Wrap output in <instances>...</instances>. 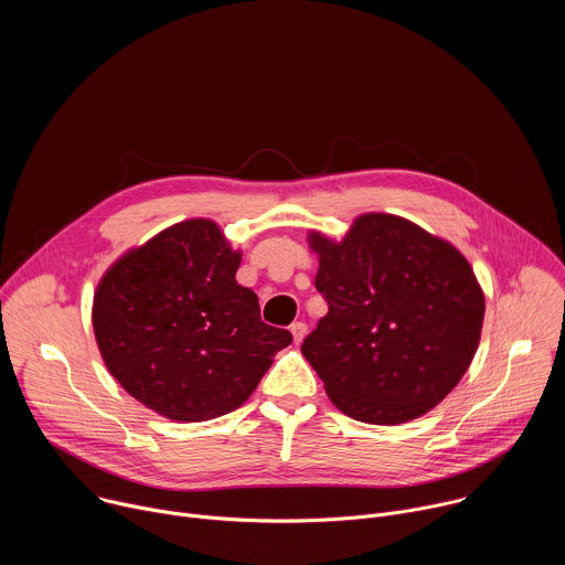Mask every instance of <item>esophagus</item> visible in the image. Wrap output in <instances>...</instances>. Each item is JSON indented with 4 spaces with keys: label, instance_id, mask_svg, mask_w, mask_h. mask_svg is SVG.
I'll list each match as a JSON object with an SVG mask.
<instances>
[{
    "label": "esophagus",
    "instance_id": "34e87169",
    "mask_svg": "<svg viewBox=\"0 0 565 565\" xmlns=\"http://www.w3.org/2000/svg\"><path fill=\"white\" fill-rule=\"evenodd\" d=\"M290 333H292V340H295V344H299V342L306 338V333H308V327L303 324V321H295V324H290Z\"/></svg>",
    "mask_w": 565,
    "mask_h": 565
}]
</instances>
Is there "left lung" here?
Listing matches in <instances>:
<instances>
[{
  "instance_id": "left-lung-1",
  "label": "left lung",
  "mask_w": 565,
  "mask_h": 565,
  "mask_svg": "<svg viewBox=\"0 0 565 565\" xmlns=\"http://www.w3.org/2000/svg\"><path fill=\"white\" fill-rule=\"evenodd\" d=\"M329 312L301 353L333 405L369 425L409 423L460 382L486 297L447 241L393 214H362L335 241L310 232Z\"/></svg>"
}]
</instances>
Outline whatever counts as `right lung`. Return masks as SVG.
<instances>
[{
    "label": "right lung",
    "instance_id": "obj_1",
    "mask_svg": "<svg viewBox=\"0 0 565 565\" xmlns=\"http://www.w3.org/2000/svg\"><path fill=\"white\" fill-rule=\"evenodd\" d=\"M234 253L207 218L177 223L120 257L98 284L94 333L109 373L145 407L201 423L244 405L292 342L238 286Z\"/></svg>",
    "mask_w": 565,
    "mask_h": 565
}]
</instances>
